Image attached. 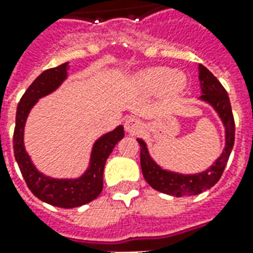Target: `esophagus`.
<instances>
[{"label":"esophagus","instance_id":"esophagus-1","mask_svg":"<svg viewBox=\"0 0 253 253\" xmlns=\"http://www.w3.org/2000/svg\"><path fill=\"white\" fill-rule=\"evenodd\" d=\"M125 128H126V131L135 134L142 128V122L137 119V118H128L126 123H125Z\"/></svg>","mask_w":253,"mask_h":253}]
</instances>
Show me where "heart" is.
<instances>
[{
	"mask_svg": "<svg viewBox=\"0 0 253 253\" xmlns=\"http://www.w3.org/2000/svg\"><path fill=\"white\" fill-rule=\"evenodd\" d=\"M135 84L146 92H157L164 89L170 96H175L186 86V77L179 72L165 66L150 67L138 74Z\"/></svg>",
	"mask_w": 253,
	"mask_h": 253,
	"instance_id": "b5f03b06",
	"label": "heart"
}]
</instances>
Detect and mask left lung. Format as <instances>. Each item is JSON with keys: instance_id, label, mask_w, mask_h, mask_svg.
Listing matches in <instances>:
<instances>
[{"instance_id": "8db88e82", "label": "left lung", "mask_w": 253, "mask_h": 253, "mask_svg": "<svg viewBox=\"0 0 253 253\" xmlns=\"http://www.w3.org/2000/svg\"><path fill=\"white\" fill-rule=\"evenodd\" d=\"M199 81H201V99L211 105L221 118L225 126V149L217 161L209 169L196 175H181L163 169L154 163L149 156L146 143L142 139H137L141 146V168L145 180L154 190L164 192L168 195L184 196L198 195L203 191L211 188L223 173L230 152L234 145V119L230 107V100L221 83L214 77L209 69L199 65Z\"/></svg>"}]
</instances>
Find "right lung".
<instances>
[{"label":"right lung","instance_id":"1","mask_svg":"<svg viewBox=\"0 0 253 253\" xmlns=\"http://www.w3.org/2000/svg\"><path fill=\"white\" fill-rule=\"evenodd\" d=\"M67 65L69 63L66 62L44 70L25 90L16 112L13 149L14 159L19 164L21 175L31 192L48 205L62 209H73L89 203L100 195L103 190V172L105 161L112 153V149L115 148L116 143L125 137V131L123 127L118 126L114 131L107 132L94 142L89 168L78 179H52L36 169L24 148L23 138L25 121L38 99L54 92L63 83L67 76Z\"/></svg>","mask_w":253,"mask_h":253}]
</instances>
